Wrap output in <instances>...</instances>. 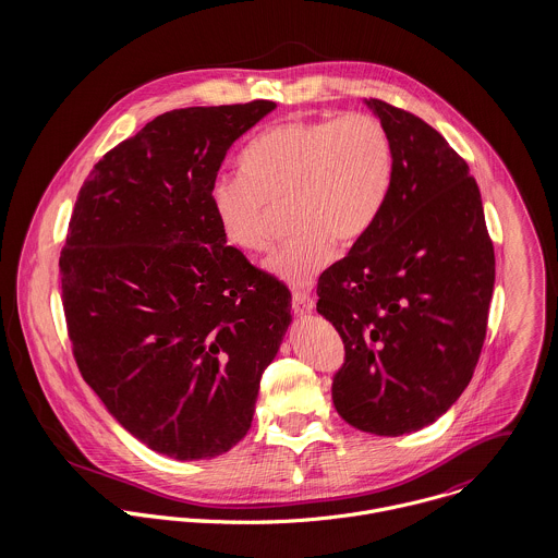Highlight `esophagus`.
I'll use <instances>...</instances> for the list:
<instances>
[{"label":"esophagus","instance_id":"obj_1","mask_svg":"<svg viewBox=\"0 0 558 558\" xmlns=\"http://www.w3.org/2000/svg\"><path fill=\"white\" fill-rule=\"evenodd\" d=\"M292 312H294V316H299V318L310 316V314L314 312V299H312L310 294H305V292H296V294L292 296Z\"/></svg>","mask_w":558,"mask_h":558}]
</instances>
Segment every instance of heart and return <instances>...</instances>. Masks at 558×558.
<instances>
[{"label":"heart","mask_w":558,"mask_h":558,"mask_svg":"<svg viewBox=\"0 0 558 558\" xmlns=\"http://www.w3.org/2000/svg\"><path fill=\"white\" fill-rule=\"evenodd\" d=\"M240 175L210 186L221 236L242 253L268 242V206L288 204L292 239L264 268L290 288H310L335 255L378 221L393 184L396 148L387 126L367 113L299 118L259 133L240 155Z\"/></svg>","instance_id":"1"}]
</instances>
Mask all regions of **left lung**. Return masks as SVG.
<instances>
[{
  "instance_id": "left-lung-1",
  "label": "left lung",
  "mask_w": 558,
  "mask_h": 558,
  "mask_svg": "<svg viewBox=\"0 0 558 558\" xmlns=\"http://www.w3.org/2000/svg\"><path fill=\"white\" fill-rule=\"evenodd\" d=\"M365 105L396 148L374 228L318 279V314L343 339L332 378L343 421L376 436L416 432L469 387L485 339L494 246L469 165L421 118Z\"/></svg>"
}]
</instances>
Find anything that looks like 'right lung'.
<instances>
[{
    "instance_id": "add662e5",
    "label": "right lung",
    "mask_w": 558,
    "mask_h": 558,
    "mask_svg": "<svg viewBox=\"0 0 558 558\" xmlns=\"http://www.w3.org/2000/svg\"><path fill=\"white\" fill-rule=\"evenodd\" d=\"M277 105L186 107L94 165L60 257L83 380L140 442L173 460L230 451L292 322L290 292L228 246L210 186Z\"/></svg>"
}]
</instances>
